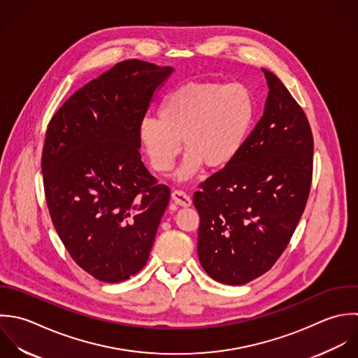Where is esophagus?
Masks as SVG:
<instances>
[{"label": "esophagus", "mask_w": 358, "mask_h": 358, "mask_svg": "<svg viewBox=\"0 0 358 358\" xmlns=\"http://www.w3.org/2000/svg\"><path fill=\"white\" fill-rule=\"evenodd\" d=\"M171 199H173L178 206H182V208H188V206H191V203H192L189 195H188L187 192H184V191H180V189L173 191Z\"/></svg>", "instance_id": "1"}]
</instances>
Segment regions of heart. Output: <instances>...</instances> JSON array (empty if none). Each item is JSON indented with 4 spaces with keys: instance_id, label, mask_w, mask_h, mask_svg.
Wrapping results in <instances>:
<instances>
[{
    "instance_id": "b5f03b06",
    "label": "heart",
    "mask_w": 358,
    "mask_h": 358,
    "mask_svg": "<svg viewBox=\"0 0 358 358\" xmlns=\"http://www.w3.org/2000/svg\"><path fill=\"white\" fill-rule=\"evenodd\" d=\"M255 97L243 83L187 82L164 96L157 115H145L138 135L152 167L171 170L180 150H187L176 177H194L203 164L219 170L236 160L250 136Z\"/></svg>"
}]
</instances>
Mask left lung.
<instances>
[{"instance_id":"obj_1","label":"left lung","mask_w":358,"mask_h":358,"mask_svg":"<svg viewBox=\"0 0 358 358\" xmlns=\"http://www.w3.org/2000/svg\"><path fill=\"white\" fill-rule=\"evenodd\" d=\"M262 71L269 87L264 115L236 160L194 194L201 265L212 279L231 286L275 265L301 219L313 181L307 115L282 80Z\"/></svg>"}]
</instances>
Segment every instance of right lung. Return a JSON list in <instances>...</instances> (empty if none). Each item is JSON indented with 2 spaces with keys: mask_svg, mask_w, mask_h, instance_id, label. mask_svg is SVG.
<instances>
[{
  "mask_svg": "<svg viewBox=\"0 0 358 358\" xmlns=\"http://www.w3.org/2000/svg\"><path fill=\"white\" fill-rule=\"evenodd\" d=\"M174 71L127 59L76 90L52 115L41 155L54 229L85 272L106 283L148 262L170 188L141 160L139 121Z\"/></svg>",
  "mask_w": 358,
  "mask_h": 358,
  "instance_id": "1",
  "label": "right lung"
}]
</instances>
